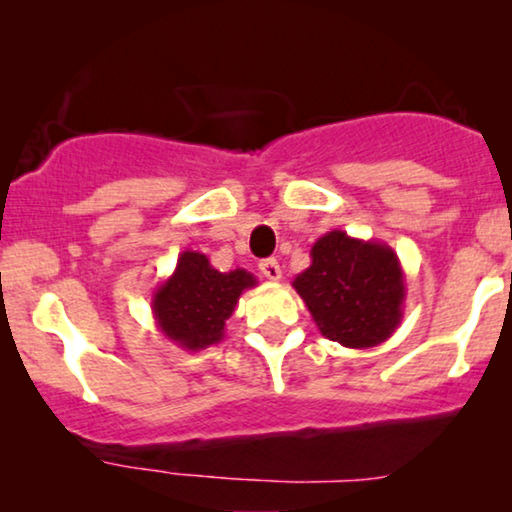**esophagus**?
Masks as SVG:
<instances>
[{
	"label": "esophagus",
	"instance_id": "1",
	"mask_svg": "<svg viewBox=\"0 0 512 512\" xmlns=\"http://www.w3.org/2000/svg\"><path fill=\"white\" fill-rule=\"evenodd\" d=\"M258 268H261L265 279H272V282L282 279V268H279L277 258H265V261L258 263Z\"/></svg>",
	"mask_w": 512,
	"mask_h": 512
}]
</instances>
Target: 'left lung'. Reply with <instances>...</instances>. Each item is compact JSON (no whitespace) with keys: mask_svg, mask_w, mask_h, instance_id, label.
<instances>
[{"mask_svg":"<svg viewBox=\"0 0 512 512\" xmlns=\"http://www.w3.org/2000/svg\"><path fill=\"white\" fill-rule=\"evenodd\" d=\"M312 263L293 279L314 324L342 347L382 345L401 326L405 279L396 251L331 230L312 244Z\"/></svg>","mask_w":512,"mask_h":512,"instance_id":"1","label":"left lung"}]
</instances>
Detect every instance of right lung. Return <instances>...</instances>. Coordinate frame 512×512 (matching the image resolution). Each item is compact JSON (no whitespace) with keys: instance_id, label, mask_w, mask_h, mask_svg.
<instances>
[{"instance_id":"right-lung-1","label":"right lung","mask_w":512,"mask_h":512,"mask_svg":"<svg viewBox=\"0 0 512 512\" xmlns=\"http://www.w3.org/2000/svg\"><path fill=\"white\" fill-rule=\"evenodd\" d=\"M251 272H219L200 251L179 254L177 268L153 291L151 310L160 333L186 352L223 340L240 296L256 286Z\"/></svg>"}]
</instances>
